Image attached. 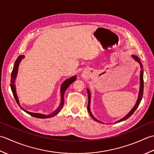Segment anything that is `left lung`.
I'll return each mask as SVG.
<instances>
[{
	"label": "left lung",
	"instance_id": "1",
	"mask_svg": "<svg viewBox=\"0 0 154 154\" xmlns=\"http://www.w3.org/2000/svg\"><path fill=\"white\" fill-rule=\"evenodd\" d=\"M131 56H132L133 58L135 60L138 62V63L140 65V68H141V69H142V70H141V71H140V88L138 98H137V102H136V105H135L134 107L132 109H131V110L129 113H128V114L126 116H125V117H124L123 118L121 119V120L117 121L116 123H118V122H122V121H124L125 120H127L128 118H129L131 116L134 114V112L136 111V109L137 108V107H138V106H139V104L140 103L141 100H142V99L143 92V70H142L143 66H142V62H141V61H140V60L139 59L138 57H137V56H134V55H132ZM87 92H88V112L90 113V114L91 116V117H92L94 119V120L96 122H100V123H102L101 122L98 121V120H97V119H96L94 117L92 114L90 112V105L91 97H90V90H88V88H87Z\"/></svg>",
	"mask_w": 154,
	"mask_h": 154
}]
</instances>
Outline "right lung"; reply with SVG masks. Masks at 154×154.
Here are the masks:
<instances>
[{"instance_id":"right-lung-1","label":"right lung","mask_w":154,"mask_h":154,"mask_svg":"<svg viewBox=\"0 0 154 154\" xmlns=\"http://www.w3.org/2000/svg\"><path fill=\"white\" fill-rule=\"evenodd\" d=\"M24 58V55H20L18 56L17 58V60H16L14 65V68H13V70H12V74H11V90H12V94H13V96L14 97V98L16 100V102H17L18 105L20 106V108L23 109V111H24L25 112H26L27 114H29V115L32 116L33 117H35V118H51L54 116L55 115H56L58 114V113L60 110V109L63 107L64 106V93L66 92V90L67 88L70 85V84L76 80V76H74L73 77H71L70 78H68V79L66 80L63 84H62L61 86V88H60V92H61V102H60V104L59 107L56 109L54 112H53L52 114H48V115H45V114H38V113H32V112H28L26 110H25L24 109H23V108L21 107L20 106V103L19 101H18V98L17 97V92H16V87L14 85V82H15V79H16V77H17V72H18V66H19V64L20 61Z\"/></svg>"}]
</instances>
